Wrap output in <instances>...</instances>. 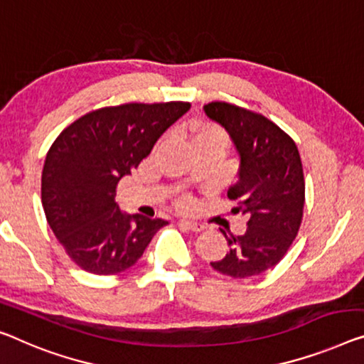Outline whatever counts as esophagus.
Returning <instances> with one entry per match:
<instances>
[{
    "mask_svg": "<svg viewBox=\"0 0 364 364\" xmlns=\"http://www.w3.org/2000/svg\"><path fill=\"white\" fill-rule=\"evenodd\" d=\"M180 222H181V225L188 227V229H189V230H193V232H200V230H204V229H205V227H204L203 224H199V222H194V220L181 219Z\"/></svg>",
    "mask_w": 364,
    "mask_h": 364,
    "instance_id": "esophagus-1",
    "label": "esophagus"
}]
</instances>
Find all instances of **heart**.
Returning a JSON list of instances; mask_svg holds the SVG:
<instances>
[{"mask_svg": "<svg viewBox=\"0 0 364 364\" xmlns=\"http://www.w3.org/2000/svg\"><path fill=\"white\" fill-rule=\"evenodd\" d=\"M199 139H222L225 140V135L224 132L219 127L215 126H203V127H198L193 130V142L194 140H199ZM178 205L183 209H189L194 205V199L193 196H189V194H181L180 198H178Z\"/></svg>", "mask_w": 364, "mask_h": 364, "instance_id": "b5f03b06", "label": "heart"}]
</instances>
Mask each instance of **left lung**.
<instances>
[{
  "label": "left lung",
  "instance_id": "left-lung-1",
  "mask_svg": "<svg viewBox=\"0 0 364 364\" xmlns=\"http://www.w3.org/2000/svg\"><path fill=\"white\" fill-rule=\"evenodd\" d=\"M209 119L229 132L240 155L238 181L227 191L232 213L248 217L247 232L232 235L229 253L210 267L230 278L258 276L276 267L299 232L306 181L296 142L263 114L224 101L204 106Z\"/></svg>",
  "mask_w": 364,
  "mask_h": 364
}]
</instances>
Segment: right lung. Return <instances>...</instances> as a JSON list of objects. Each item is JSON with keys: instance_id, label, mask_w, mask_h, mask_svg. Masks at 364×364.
Listing matches in <instances>:
<instances>
[{"instance_id": "obj_1", "label": "right lung", "mask_w": 364, "mask_h": 364, "mask_svg": "<svg viewBox=\"0 0 364 364\" xmlns=\"http://www.w3.org/2000/svg\"><path fill=\"white\" fill-rule=\"evenodd\" d=\"M189 107L183 101L101 107L63 129L48 149L42 170L43 213L81 269L122 273L137 263L154 235L168 224L122 214L116 189Z\"/></svg>"}]
</instances>
